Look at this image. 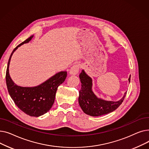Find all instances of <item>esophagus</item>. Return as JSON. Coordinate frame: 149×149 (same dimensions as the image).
Masks as SVG:
<instances>
[{"mask_svg":"<svg viewBox=\"0 0 149 149\" xmlns=\"http://www.w3.org/2000/svg\"><path fill=\"white\" fill-rule=\"evenodd\" d=\"M79 65H74L69 70V74L70 75H76L79 72Z\"/></svg>","mask_w":149,"mask_h":149,"instance_id":"obj_1","label":"esophagus"}]
</instances>
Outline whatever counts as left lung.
Segmentation results:
<instances>
[{"mask_svg":"<svg viewBox=\"0 0 149 149\" xmlns=\"http://www.w3.org/2000/svg\"><path fill=\"white\" fill-rule=\"evenodd\" d=\"M81 88L79 91V103L83 111L92 116H99L111 113L118 108L126 97V92L118 101H108L98 97L92 90V79L83 69L79 75ZM130 80V75L129 78Z\"/></svg>","mask_w":149,"mask_h":149,"instance_id":"obj_1","label":"left lung"}]
</instances>
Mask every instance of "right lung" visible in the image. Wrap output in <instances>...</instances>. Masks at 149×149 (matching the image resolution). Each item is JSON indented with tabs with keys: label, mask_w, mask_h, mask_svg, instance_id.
Here are the masks:
<instances>
[{
	"label": "right lung",
	"mask_w": 149,
	"mask_h": 149,
	"mask_svg": "<svg viewBox=\"0 0 149 149\" xmlns=\"http://www.w3.org/2000/svg\"><path fill=\"white\" fill-rule=\"evenodd\" d=\"M33 37L34 35L30 36L12 52L8 62L6 83L11 98L20 110L31 116L38 117L48 112L52 107L57 88L65 81L67 72H58L36 86L22 87L14 83L9 73L11 57L19 47L30 42Z\"/></svg>",
	"instance_id": "1"
}]
</instances>
